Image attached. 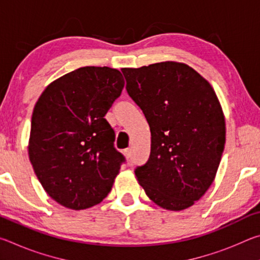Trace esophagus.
Wrapping results in <instances>:
<instances>
[{"instance_id":"34e87169","label":"esophagus","mask_w":260,"mask_h":260,"mask_svg":"<svg viewBox=\"0 0 260 260\" xmlns=\"http://www.w3.org/2000/svg\"><path fill=\"white\" fill-rule=\"evenodd\" d=\"M124 155L126 156L127 159H129V158H131V149H125Z\"/></svg>"}]
</instances>
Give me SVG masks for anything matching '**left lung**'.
<instances>
[{"label":"left lung","instance_id":"left-lung-1","mask_svg":"<svg viewBox=\"0 0 260 260\" xmlns=\"http://www.w3.org/2000/svg\"><path fill=\"white\" fill-rule=\"evenodd\" d=\"M121 72L151 132L150 156L135 169L136 179L160 208L187 209L212 184L225 148V117L217 95L183 63L161 61Z\"/></svg>","mask_w":260,"mask_h":260}]
</instances>
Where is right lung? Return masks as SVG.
I'll return each mask as SVG.
<instances>
[{
	"mask_svg": "<svg viewBox=\"0 0 260 260\" xmlns=\"http://www.w3.org/2000/svg\"><path fill=\"white\" fill-rule=\"evenodd\" d=\"M125 81L116 69L85 67L52 81L32 114L28 156L52 200L85 210L111 191L125 157L104 116Z\"/></svg>",
	"mask_w": 260,
	"mask_h": 260,
	"instance_id": "right-lung-1",
	"label": "right lung"
}]
</instances>
